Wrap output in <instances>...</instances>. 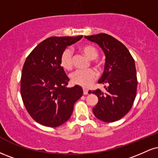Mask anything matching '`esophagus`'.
I'll return each mask as SVG.
<instances>
[{"label": "esophagus", "instance_id": "1", "mask_svg": "<svg viewBox=\"0 0 158 158\" xmlns=\"http://www.w3.org/2000/svg\"><path fill=\"white\" fill-rule=\"evenodd\" d=\"M83 94H84L85 95H87V94H88V90L87 89H85L84 88V89H83Z\"/></svg>", "mask_w": 158, "mask_h": 158}]
</instances>
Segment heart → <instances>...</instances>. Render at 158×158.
I'll list each match as a JSON object with an SVG mask.
<instances>
[{"label": "heart", "instance_id": "b5f03b06", "mask_svg": "<svg viewBox=\"0 0 158 158\" xmlns=\"http://www.w3.org/2000/svg\"><path fill=\"white\" fill-rule=\"evenodd\" d=\"M80 50L89 59H95L98 56L97 48L91 44H84L80 47ZM61 65L66 70H70L73 66V52L70 48H67L61 53ZM97 78V73L94 69L82 70H78L70 75L72 82L79 86L88 88Z\"/></svg>", "mask_w": 158, "mask_h": 158}]
</instances>
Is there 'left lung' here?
I'll use <instances>...</instances> for the list:
<instances>
[{
    "mask_svg": "<svg viewBox=\"0 0 158 158\" xmlns=\"http://www.w3.org/2000/svg\"><path fill=\"white\" fill-rule=\"evenodd\" d=\"M102 48L106 64L98 83L107 85L106 92H92L99 101L93 108L94 114L103 122L119 120L129 111L136 97L137 87L135 63L130 52L120 41L106 33L85 36Z\"/></svg>",
    "mask_w": 158,
    "mask_h": 158,
    "instance_id": "obj_1",
    "label": "left lung"
}]
</instances>
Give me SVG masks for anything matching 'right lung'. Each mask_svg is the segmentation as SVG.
<instances>
[{"instance_id": "obj_1", "label": "right lung", "mask_w": 158, "mask_h": 158, "mask_svg": "<svg viewBox=\"0 0 158 158\" xmlns=\"http://www.w3.org/2000/svg\"><path fill=\"white\" fill-rule=\"evenodd\" d=\"M81 38H48L32 50L23 64L21 78L23 105L32 118L42 126L54 128L68 121L74 104L82 96L81 87H67L70 79L60 62L67 46Z\"/></svg>"}]
</instances>
